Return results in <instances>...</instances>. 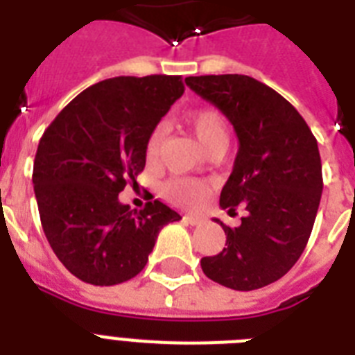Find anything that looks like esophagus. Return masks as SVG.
Instances as JSON below:
<instances>
[{
    "label": "esophagus",
    "mask_w": 355,
    "mask_h": 355,
    "mask_svg": "<svg viewBox=\"0 0 355 355\" xmlns=\"http://www.w3.org/2000/svg\"><path fill=\"white\" fill-rule=\"evenodd\" d=\"M184 219H186L189 225H193V227L195 225H202V223H205V217L202 216H186Z\"/></svg>",
    "instance_id": "1"
}]
</instances>
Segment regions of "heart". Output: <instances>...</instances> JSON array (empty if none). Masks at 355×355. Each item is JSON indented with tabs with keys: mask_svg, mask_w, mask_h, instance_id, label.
Masks as SVG:
<instances>
[{
	"mask_svg": "<svg viewBox=\"0 0 355 355\" xmlns=\"http://www.w3.org/2000/svg\"><path fill=\"white\" fill-rule=\"evenodd\" d=\"M189 127L193 128L195 136L199 138V141L205 145L206 149H214L219 144H228V128L227 123L223 119V116L214 108H200L195 112L188 114ZM162 127H156L150 132L149 139H147V158L155 160L156 156L160 155L162 147ZM164 193L169 200H173L175 205L180 206H197L199 202L205 200L208 195V184L199 178H186L178 177L171 178L169 182L164 186Z\"/></svg>",
	"mask_w": 355,
	"mask_h": 355,
	"instance_id": "heart-1",
	"label": "heart"
}]
</instances>
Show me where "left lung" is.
<instances>
[{"instance_id":"8db88e82","label":"left lung","mask_w":355,"mask_h":355,"mask_svg":"<svg viewBox=\"0 0 355 355\" xmlns=\"http://www.w3.org/2000/svg\"><path fill=\"white\" fill-rule=\"evenodd\" d=\"M186 85L234 125L239 149L219 205L247 210L237 228L216 219L227 247L200 267L236 291L269 286L297 263L313 230L322 195L317 139L291 103L248 75H200Z\"/></svg>"}]
</instances>
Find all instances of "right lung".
<instances>
[{
	"label": "right lung",
	"mask_w": 355,
	"mask_h": 355,
	"mask_svg": "<svg viewBox=\"0 0 355 355\" xmlns=\"http://www.w3.org/2000/svg\"><path fill=\"white\" fill-rule=\"evenodd\" d=\"M184 94L180 75L114 77L86 88L40 138L33 167L40 221L53 252L79 280L116 286L144 269L156 237L180 216L119 193L145 167L150 132Z\"/></svg>",
	"instance_id": "1"
}]
</instances>
